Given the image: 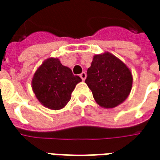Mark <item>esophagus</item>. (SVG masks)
<instances>
[{
	"mask_svg": "<svg viewBox=\"0 0 160 160\" xmlns=\"http://www.w3.org/2000/svg\"><path fill=\"white\" fill-rule=\"evenodd\" d=\"M86 77H87V75H86V73H85L84 72H82L81 74H80V78H81L82 81H84L85 78H86Z\"/></svg>",
	"mask_w": 160,
	"mask_h": 160,
	"instance_id": "esophagus-1",
	"label": "esophagus"
}]
</instances>
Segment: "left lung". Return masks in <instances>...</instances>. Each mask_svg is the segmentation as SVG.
Returning <instances> with one entry per match:
<instances>
[{
	"label": "left lung",
	"mask_w": 160,
	"mask_h": 160,
	"mask_svg": "<svg viewBox=\"0 0 160 160\" xmlns=\"http://www.w3.org/2000/svg\"><path fill=\"white\" fill-rule=\"evenodd\" d=\"M85 82L94 99L104 108H113L125 101L132 88V75L126 65L106 52L94 55Z\"/></svg>",
	"instance_id": "1"
}]
</instances>
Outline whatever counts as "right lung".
<instances>
[{
  "label": "right lung",
  "instance_id": "right-lung-1",
  "mask_svg": "<svg viewBox=\"0 0 160 160\" xmlns=\"http://www.w3.org/2000/svg\"><path fill=\"white\" fill-rule=\"evenodd\" d=\"M81 81L59 59L49 58L35 72L31 85L37 100L44 107L59 110L68 103L76 85Z\"/></svg>",
  "mask_w": 160,
  "mask_h": 160
}]
</instances>
